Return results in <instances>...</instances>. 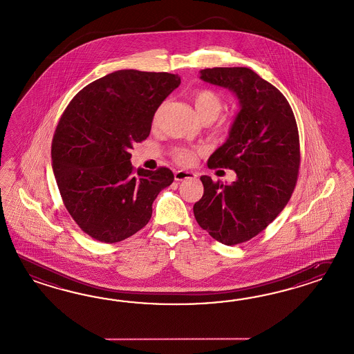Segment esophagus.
<instances>
[{
	"mask_svg": "<svg viewBox=\"0 0 354 354\" xmlns=\"http://www.w3.org/2000/svg\"><path fill=\"white\" fill-rule=\"evenodd\" d=\"M196 174L195 173L189 172V171H177L174 173V180L176 181H185V180H192L195 178Z\"/></svg>",
	"mask_w": 354,
	"mask_h": 354,
	"instance_id": "esophagus-1",
	"label": "esophagus"
}]
</instances>
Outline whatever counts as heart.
<instances>
[{
  "label": "heart",
  "mask_w": 354,
  "mask_h": 354,
  "mask_svg": "<svg viewBox=\"0 0 354 354\" xmlns=\"http://www.w3.org/2000/svg\"><path fill=\"white\" fill-rule=\"evenodd\" d=\"M194 104L198 110L200 117L203 119L217 118L218 114L223 108V101L217 92L209 88H200L194 92ZM160 109L156 110L153 122L156 123L159 119ZM200 149L198 147H187V146H176L171 150L173 160L181 165H190L195 162L196 155L199 154Z\"/></svg>",
  "instance_id": "heart-1"
}]
</instances>
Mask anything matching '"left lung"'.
<instances>
[{
	"mask_svg": "<svg viewBox=\"0 0 354 354\" xmlns=\"http://www.w3.org/2000/svg\"><path fill=\"white\" fill-rule=\"evenodd\" d=\"M200 78L235 92L241 109L210 169L228 168L231 185L201 176L204 195L194 205L199 226L225 245L249 241L286 207L298 181L299 132L286 97L249 68H212Z\"/></svg>",
	"mask_w": 354,
	"mask_h": 354,
	"instance_id": "obj_1",
	"label": "left lung"
}]
</instances>
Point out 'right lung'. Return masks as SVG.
<instances>
[{"mask_svg": "<svg viewBox=\"0 0 354 354\" xmlns=\"http://www.w3.org/2000/svg\"><path fill=\"white\" fill-rule=\"evenodd\" d=\"M181 83L171 73L124 69L78 92L55 129L51 158L64 205L82 231L113 244L135 235L172 171L135 169L129 149L150 135L155 111Z\"/></svg>", "mask_w": 354, "mask_h": 354, "instance_id": "1", "label": "right lung"}]
</instances>
